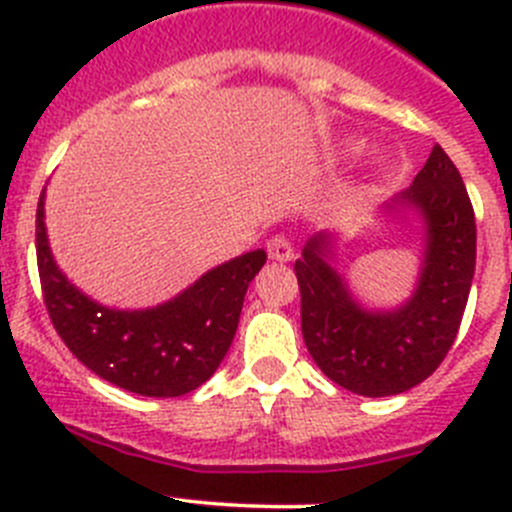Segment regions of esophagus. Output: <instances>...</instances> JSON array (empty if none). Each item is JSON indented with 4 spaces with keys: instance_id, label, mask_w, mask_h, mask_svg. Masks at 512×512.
<instances>
[{
    "instance_id": "1",
    "label": "esophagus",
    "mask_w": 512,
    "mask_h": 512,
    "mask_svg": "<svg viewBox=\"0 0 512 512\" xmlns=\"http://www.w3.org/2000/svg\"><path fill=\"white\" fill-rule=\"evenodd\" d=\"M267 255H270V260H275V262L292 260V257H294L292 242H289L285 235L270 237V240H267Z\"/></svg>"
}]
</instances>
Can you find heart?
I'll return each instance as SVG.
<instances>
[{
    "label": "heart",
    "instance_id": "heart-1",
    "mask_svg": "<svg viewBox=\"0 0 512 512\" xmlns=\"http://www.w3.org/2000/svg\"><path fill=\"white\" fill-rule=\"evenodd\" d=\"M349 151L359 153V151H361V143H352V146H349Z\"/></svg>",
    "mask_w": 512,
    "mask_h": 512
}]
</instances>
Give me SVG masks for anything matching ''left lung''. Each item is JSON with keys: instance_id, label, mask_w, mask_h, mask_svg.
Masks as SVG:
<instances>
[{"instance_id": "left-lung-1", "label": "left lung", "mask_w": 512, "mask_h": 512, "mask_svg": "<svg viewBox=\"0 0 512 512\" xmlns=\"http://www.w3.org/2000/svg\"><path fill=\"white\" fill-rule=\"evenodd\" d=\"M414 215L423 255L414 292L391 309L364 307L334 267L337 235L317 232L294 262L302 294V337L314 364L359 396H394L438 369L461 327L476 272V215L461 173L441 146L414 183L386 205Z\"/></svg>"}]
</instances>
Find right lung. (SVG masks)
<instances>
[{
  "instance_id": "add662e5",
  "label": "right lung",
  "mask_w": 512,
  "mask_h": 512,
  "mask_svg": "<svg viewBox=\"0 0 512 512\" xmlns=\"http://www.w3.org/2000/svg\"><path fill=\"white\" fill-rule=\"evenodd\" d=\"M36 208V262L51 324L71 354L96 376L138 396H183L215 374L230 349L250 282L267 260L252 250L205 272L168 302L113 309L86 297L59 270Z\"/></svg>"
}]
</instances>
